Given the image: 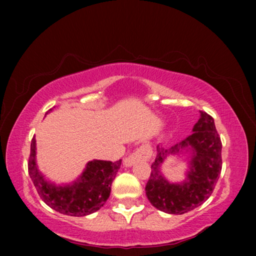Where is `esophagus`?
<instances>
[{"label": "esophagus", "mask_w": 256, "mask_h": 256, "mask_svg": "<svg viewBox=\"0 0 256 256\" xmlns=\"http://www.w3.org/2000/svg\"><path fill=\"white\" fill-rule=\"evenodd\" d=\"M151 154H152V151H151L150 146H142L134 151V152L130 154L128 158L124 159V166L131 167L136 162H144V160H148L151 157Z\"/></svg>", "instance_id": "1"}]
</instances>
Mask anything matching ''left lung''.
<instances>
[{
  "label": "left lung",
  "instance_id": "obj_1",
  "mask_svg": "<svg viewBox=\"0 0 256 256\" xmlns=\"http://www.w3.org/2000/svg\"><path fill=\"white\" fill-rule=\"evenodd\" d=\"M192 134L170 148L157 146L151 164L146 194L151 204L170 214H183L204 203L214 192L222 172V141L214 120L200 112ZM172 155H186L189 170L180 184H172L163 176L161 164Z\"/></svg>",
  "mask_w": 256,
  "mask_h": 256
}]
</instances>
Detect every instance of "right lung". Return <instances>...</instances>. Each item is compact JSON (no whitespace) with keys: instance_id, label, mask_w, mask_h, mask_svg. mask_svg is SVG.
<instances>
[{"instance_id":"obj_1","label":"right lung","mask_w":256,"mask_h":256,"mask_svg":"<svg viewBox=\"0 0 256 256\" xmlns=\"http://www.w3.org/2000/svg\"><path fill=\"white\" fill-rule=\"evenodd\" d=\"M52 112L50 110L47 112ZM122 160L112 162L94 159L82 174L68 184L56 185L46 180L37 167L36 138L32 140L28 172L38 194L47 206L62 214L84 216L98 211L110 194V186Z\"/></svg>"}]
</instances>
